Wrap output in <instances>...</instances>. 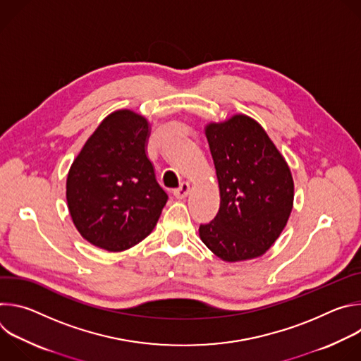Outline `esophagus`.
<instances>
[{
    "mask_svg": "<svg viewBox=\"0 0 361 361\" xmlns=\"http://www.w3.org/2000/svg\"><path fill=\"white\" fill-rule=\"evenodd\" d=\"M173 194H174V197L178 198V200L185 198V197L190 194V184H188V183H183V184L180 185V188L174 190Z\"/></svg>",
    "mask_w": 361,
    "mask_h": 361,
    "instance_id": "esophagus-1",
    "label": "esophagus"
}]
</instances>
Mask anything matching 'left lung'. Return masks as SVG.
<instances>
[{"label": "left lung", "mask_w": 361, "mask_h": 361, "mask_svg": "<svg viewBox=\"0 0 361 361\" xmlns=\"http://www.w3.org/2000/svg\"><path fill=\"white\" fill-rule=\"evenodd\" d=\"M216 167L220 210L198 228L227 263L259 259L283 233L294 202L290 167L266 130L245 114L204 127Z\"/></svg>", "instance_id": "left-lung-1"}]
</instances>
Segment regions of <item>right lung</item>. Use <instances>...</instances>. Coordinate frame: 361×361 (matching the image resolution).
I'll return each instance as SVG.
<instances>
[{"mask_svg": "<svg viewBox=\"0 0 361 361\" xmlns=\"http://www.w3.org/2000/svg\"><path fill=\"white\" fill-rule=\"evenodd\" d=\"M149 121L128 109L99 123L74 159L66 184L71 220L84 240L111 252L128 250L156 227L166 191L148 159Z\"/></svg>", "mask_w": 361, "mask_h": 361, "instance_id": "add662e5", "label": "right lung"}]
</instances>
